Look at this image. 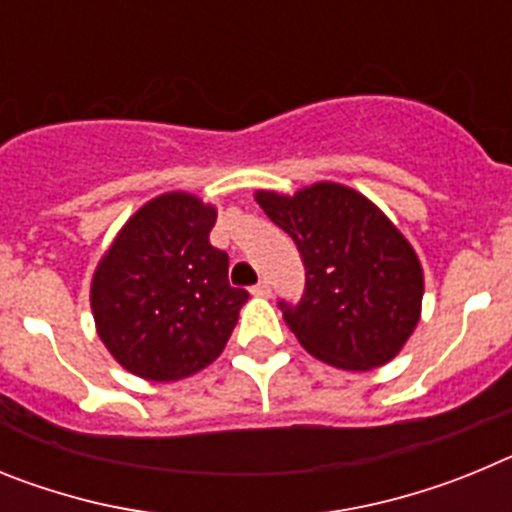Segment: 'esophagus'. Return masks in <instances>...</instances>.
<instances>
[{
	"label": "esophagus",
	"instance_id": "1",
	"mask_svg": "<svg viewBox=\"0 0 512 512\" xmlns=\"http://www.w3.org/2000/svg\"><path fill=\"white\" fill-rule=\"evenodd\" d=\"M251 292H253V295H256V297H269V295H271V284L266 282V279H261L259 284H253Z\"/></svg>",
	"mask_w": 512,
	"mask_h": 512
}]
</instances>
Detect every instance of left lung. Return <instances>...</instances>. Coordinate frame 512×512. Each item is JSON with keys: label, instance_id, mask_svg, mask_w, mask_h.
<instances>
[{"label": "left lung", "instance_id": "obj_1", "mask_svg": "<svg viewBox=\"0 0 512 512\" xmlns=\"http://www.w3.org/2000/svg\"><path fill=\"white\" fill-rule=\"evenodd\" d=\"M256 202L289 233L305 264L300 302L279 300L302 346L354 372L395 359L423 300V269L400 230L341 184H312L295 197L259 192Z\"/></svg>", "mask_w": 512, "mask_h": 512}]
</instances>
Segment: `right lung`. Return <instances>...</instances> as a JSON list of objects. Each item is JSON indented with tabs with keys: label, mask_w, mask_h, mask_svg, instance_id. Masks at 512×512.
Instances as JSON below:
<instances>
[{
	"label": "right lung",
	"mask_w": 512,
	"mask_h": 512,
	"mask_svg": "<svg viewBox=\"0 0 512 512\" xmlns=\"http://www.w3.org/2000/svg\"><path fill=\"white\" fill-rule=\"evenodd\" d=\"M215 207L161 194L130 217L92 282L97 333L128 372L176 382L228 343L248 292L230 287L228 253L210 243Z\"/></svg>",
	"instance_id": "right-lung-1"
}]
</instances>
